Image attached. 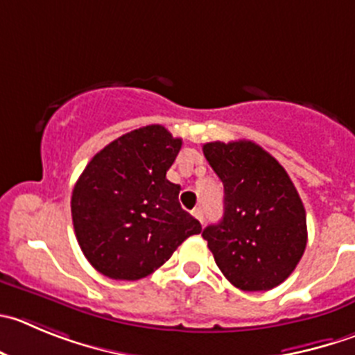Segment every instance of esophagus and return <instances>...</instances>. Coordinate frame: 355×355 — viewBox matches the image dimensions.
<instances>
[{"label":"esophagus","instance_id":"esophagus-1","mask_svg":"<svg viewBox=\"0 0 355 355\" xmlns=\"http://www.w3.org/2000/svg\"><path fill=\"white\" fill-rule=\"evenodd\" d=\"M191 214H193L195 218L198 219V221L204 223V209H202V207H195L193 211H191Z\"/></svg>","mask_w":355,"mask_h":355}]
</instances>
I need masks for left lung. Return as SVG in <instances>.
I'll return each mask as SVG.
<instances>
[{
  "instance_id": "left-lung-1",
  "label": "left lung",
  "mask_w": 355,
  "mask_h": 355,
  "mask_svg": "<svg viewBox=\"0 0 355 355\" xmlns=\"http://www.w3.org/2000/svg\"><path fill=\"white\" fill-rule=\"evenodd\" d=\"M204 155L225 187L223 219L202 232L216 265L242 291L273 289L306 248L305 207L291 178L252 141H214Z\"/></svg>"
}]
</instances>
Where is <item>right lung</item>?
<instances>
[{
  "instance_id": "1",
  "label": "right lung",
  "mask_w": 355,
  "mask_h": 355,
  "mask_svg": "<svg viewBox=\"0 0 355 355\" xmlns=\"http://www.w3.org/2000/svg\"><path fill=\"white\" fill-rule=\"evenodd\" d=\"M183 141L162 125L123 134L99 151L74 184V234L90 265L114 281L160 268L202 226L181 209L180 184L165 178Z\"/></svg>"
}]
</instances>
